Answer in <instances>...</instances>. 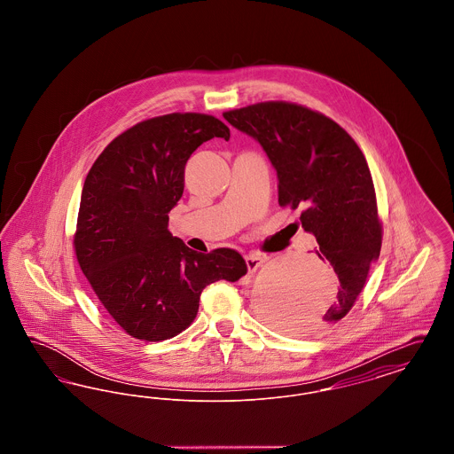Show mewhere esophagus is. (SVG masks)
Masks as SVG:
<instances>
[{
  "mask_svg": "<svg viewBox=\"0 0 454 454\" xmlns=\"http://www.w3.org/2000/svg\"><path fill=\"white\" fill-rule=\"evenodd\" d=\"M265 260H267V257H265L263 254H259V252H252V254H248V255L245 257L247 267H248V272H255Z\"/></svg>",
  "mask_w": 454,
  "mask_h": 454,
  "instance_id": "obj_1",
  "label": "esophagus"
}]
</instances>
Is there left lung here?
I'll list each match as a JSON object with an SVG mask.
<instances>
[{"instance_id":"obj_1","label":"left lung","mask_w":454,"mask_h":454,"mask_svg":"<svg viewBox=\"0 0 454 454\" xmlns=\"http://www.w3.org/2000/svg\"><path fill=\"white\" fill-rule=\"evenodd\" d=\"M223 115L267 153L278 172L279 206L302 209L298 224L315 235L318 257L339 276L337 301L325 315V324H337L364 289L383 241L364 154L335 121L298 104L260 102ZM267 315L286 333H315L324 325L309 324L284 306H272Z\"/></svg>"}]
</instances>
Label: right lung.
Wrapping results in <instances>:
<instances>
[{
  "label": "right lung",
  "instance_id": "1",
  "mask_svg": "<svg viewBox=\"0 0 454 454\" xmlns=\"http://www.w3.org/2000/svg\"><path fill=\"white\" fill-rule=\"evenodd\" d=\"M213 137L230 139L213 115L153 117L110 141L88 172L74 254L108 315L134 339L178 335L194 322L206 286L237 282L248 270L233 248L197 254L168 231L185 163Z\"/></svg>",
  "mask_w": 454,
  "mask_h": 454
}]
</instances>
